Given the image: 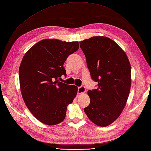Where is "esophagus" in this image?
Instances as JSON below:
<instances>
[{"label":"esophagus","mask_w":151,"mask_h":151,"mask_svg":"<svg viewBox=\"0 0 151 151\" xmlns=\"http://www.w3.org/2000/svg\"><path fill=\"white\" fill-rule=\"evenodd\" d=\"M86 92V87L82 86L78 87V94H82Z\"/></svg>","instance_id":"obj_1"}]
</instances>
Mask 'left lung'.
<instances>
[{"instance_id":"obj_1","label":"left lung","mask_w":151,"mask_h":151,"mask_svg":"<svg viewBox=\"0 0 151 151\" xmlns=\"http://www.w3.org/2000/svg\"><path fill=\"white\" fill-rule=\"evenodd\" d=\"M96 89L88 91L91 102L85 108L95 124L107 126L121 115L131 87V65L126 54L111 39L95 36L80 42Z\"/></svg>"}]
</instances>
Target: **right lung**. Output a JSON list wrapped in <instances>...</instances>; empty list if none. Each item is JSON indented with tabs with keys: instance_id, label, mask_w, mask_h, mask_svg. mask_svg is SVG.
I'll return each instance as SVG.
<instances>
[{
	"instance_id": "obj_1",
	"label": "right lung",
	"mask_w": 151,
	"mask_h": 151,
	"mask_svg": "<svg viewBox=\"0 0 151 151\" xmlns=\"http://www.w3.org/2000/svg\"><path fill=\"white\" fill-rule=\"evenodd\" d=\"M78 48V41L43 40L23 57L19 68L22 98L30 112L45 124L63 122L68 105L76 97L78 87L59 80L66 76L65 60Z\"/></svg>"
}]
</instances>
